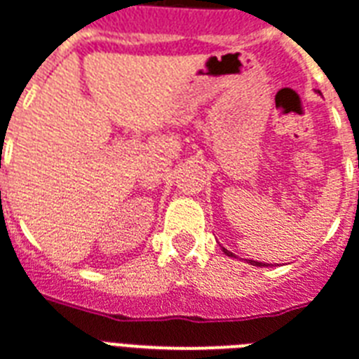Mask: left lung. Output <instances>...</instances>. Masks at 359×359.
I'll list each match as a JSON object with an SVG mask.
<instances>
[{"instance_id": "obj_1", "label": "left lung", "mask_w": 359, "mask_h": 359, "mask_svg": "<svg viewBox=\"0 0 359 359\" xmlns=\"http://www.w3.org/2000/svg\"><path fill=\"white\" fill-rule=\"evenodd\" d=\"M224 252H226V256H233L235 258V254H231L229 250H226V248H224ZM248 264L256 265V267H265V264H262V262H254V259H248Z\"/></svg>"}]
</instances>
